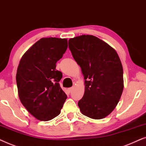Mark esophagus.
Instances as JSON below:
<instances>
[{
	"instance_id": "esophagus-1",
	"label": "esophagus",
	"mask_w": 146,
	"mask_h": 146,
	"mask_svg": "<svg viewBox=\"0 0 146 146\" xmlns=\"http://www.w3.org/2000/svg\"><path fill=\"white\" fill-rule=\"evenodd\" d=\"M73 87H70V88L68 89V91H69V93H71L72 92V91H73Z\"/></svg>"
}]
</instances>
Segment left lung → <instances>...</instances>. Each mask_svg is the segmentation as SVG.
Returning <instances> with one entry per match:
<instances>
[{
	"label": "left lung",
	"mask_w": 146,
	"mask_h": 146,
	"mask_svg": "<svg viewBox=\"0 0 146 146\" xmlns=\"http://www.w3.org/2000/svg\"><path fill=\"white\" fill-rule=\"evenodd\" d=\"M72 55L84 75L85 89L78 106L83 115L100 119L117 106L123 89V67L117 52L93 35L69 40Z\"/></svg>",
	"instance_id": "8db88e82"
}]
</instances>
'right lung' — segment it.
Masks as SVG:
<instances>
[{
	"instance_id": "1",
	"label": "right lung",
	"mask_w": 146,
	"mask_h": 146,
	"mask_svg": "<svg viewBox=\"0 0 146 146\" xmlns=\"http://www.w3.org/2000/svg\"><path fill=\"white\" fill-rule=\"evenodd\" d=\"M67 48L66 38H42L21 58L17 72L19 96L27 111L40 121L61 113L67 95L60 87L63 75L56 63Z\"/></svg>"
}]
</instances>
